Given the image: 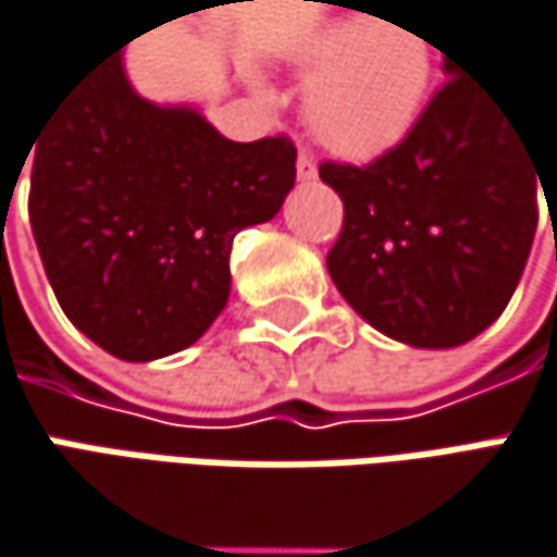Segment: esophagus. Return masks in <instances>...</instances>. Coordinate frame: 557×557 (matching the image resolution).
I'll return each mask as SVG.
<instances>
[{"mask_svg":"<svg viewBox=\"0 0 557 557\" xmlns=\"http://www.w3.org/2000/svg\"><path fill=\"white\" fill-rule=\"evenodd\" d=\"M296 171H299V181H314L318 177V164H314V158L311 152H299V161H296Z\"/></svg>","mask_w":557,"mask_h":557,"instance_id":"esophagus-1","label":"esophagus"}]
</instances>
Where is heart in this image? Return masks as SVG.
Here are the masks:
<instances>
[{
  "label": "heart",
  "mask_w": 557,
  "mask_h": 557,
  "mask_svg": "<svg viewBox=\"0 0 557 557\" xmlns=\"http://www.w3.org/2000/svg\"><path fill=\"white\" fill-rule=\"evenodd\" d=\"M299 55L318 67L308 121L333 152L376 156L396 146L426 106L433 46L408 24L330 21L305 39Z\"/></svg>",
  "instance_id": "1"
}]
</instances>
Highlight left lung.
<instances>
[{
    "instance_id": "obj_1",
    "label": "left lung",
    "mask_w": 557,
    "mask_h": 557,
    "mask_svg": "<svg viewBox=\"0 0 557 557\" xmlns=\"http://www.w3.org/2000/svg\"><path fill=\"white\" fill-rule=\"evenodd\" d=\"M443 67L399 146L364 168L321 164L346 208L330 277L368 324L418 349L461 346L505 311L543 186L527 124L455 61Z\"/></svg>"
}]
</instances>
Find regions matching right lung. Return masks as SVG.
<instances>
[{
	"mask_svg": "<svg viewBox=\"0 0 557 557\" xmlns=\"http://www.w3.org/2000/svg\"><path fill=\"white\" fill-rule=\"evenodd\" d=\"M121 49L34 139L27 208L67 321L114 358L156 361L224 311L233 236L277 214L296 146L233 143L189 106L136 96Z\"/></svg>",
	"mask_w": 557,
	"mask_h": 557,
	"instance_id": "add662e5",
	"label": "right lung"
}]
</instances>
